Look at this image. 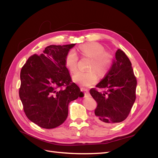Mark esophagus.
Returning <instances> with one entry per match:
<instances>
[{"label": "esophagus", "instance_id": "1", "mask_svg": "<svg viewBox=\"0 0 158 158\" xmlns=\"http://www.w3.org/2000/svg\"><path fill=\"white\" fill-rule=\"evenodd\" d=\"M81 91L83 92L85 97H88V96H89V93L88 89H84V88H81Z\"/></svg>", "mask_w": 158, "mask_h": 158}]
</instances>
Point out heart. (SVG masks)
<instances>
[{"label":"heart","mask_w":158,"mask_h":158,"mask_svg":"<svg viewBox=\"0 0 158 158\" xmlns=\"http://www.w3.org/2000/svg\"><path fill=\"white\" fill-rule=\"evenodd\" d=\"M77 51L83 57L91 58L87 72L78 71L73 76V79L77 84L83 88L90 87L97 83L98 75H104L112 67L114 62L113 55L105 51L104 46L98 42H89L79 46ZM79 57L73 50H70L65 57V65L71 73H75L78 69Z\"/></svg>","instance_id":"1"}]
</instances>
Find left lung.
Wrapping results in <instances>:
<instances>
[{"label":"left lung","instance_id":"left-lung-1","mask_svg":"<svg viewBox=\"0 0 158 158\" xmlns=\"http://www.w3.org/2000/svg\"><path fill=\"white\" fill-rule=\"evenodd\" d=\"M115 57L110 70L96 85L97 88L89 90L97 103L94 118L103 125H112L125 120L136 98L137 80L130 60L120 49L117 50Z\"/></svg>","mask_w":158,"mask_h":158}]
</instances>
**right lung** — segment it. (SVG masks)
Listing matches in <instances>:
<instances>
[{"label":"right lung","mask_w":158,"mask_h":158,"mask_svg":"<svg viewBox=\"0 0 158 158\" xmlns=\"http://www.w3.org/2000/svg\"><path fill=\"white\" fill-rule=\"evenodd\" d=\"M75 44L50 45L40 55L30 56L20 72L19 97L31 121L53 129L66 120L70 102L82 97L65 65V57Z\"/></svg>","instance_id":"obj_1"}]
</instances>
